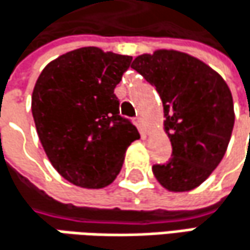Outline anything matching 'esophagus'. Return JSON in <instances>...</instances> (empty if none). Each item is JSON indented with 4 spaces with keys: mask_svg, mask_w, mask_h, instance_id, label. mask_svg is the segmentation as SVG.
Returning a JSON list of instances; mask_svg holds the SVG:
<instances>
[{
    "mask_svg": "<svg viewBox=\"0 0 250 250\" xmlns=\"http://www.w3.org/2000/svg\"><path fill=\"white\" fill-rule=\"evenodd\" d=\"M137 125H138V128H140V131L142 134H145V131H146V124H145V119L142 118V116H138L137 119Z\"/></svg>",
    "mask_w": 250,
    "mask_h": 250,
    "instance_id": "34e87169",
    "label": "esophagus"
}]
</instances>
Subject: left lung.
Returning <instances> with one entry per match:
<instances>
[{
  "mask_svg": "<svg viewBox=\"0 0 250 250\" xmlns=\"http://www.w3.org/2000/svg\"><path fill=\"white\" fill-rule=\"evenodd\" d=\"M132 69L155 86L171 141V158L152 166L155 178L170 191L196 188L219 166L230 141V89L203 62L174 50L138 56Z\"/></svg>",
  "mask_w": 250,
  "mask_h": 250,
  "instance_id": "left-lung-1",
  "label": "left lung"
}]
</instances>
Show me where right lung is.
I'll return each instance as SVG.
<instances>
[{
	"mask_svg": "<svg viewBox=\"0 0 250 250\" xmlns=\"http://www.w3.org/2000/svg\"><path fill=\"white\" fill-rule=\"evenodd\" d=\"M131 56L98 47L69 51L36 82L31 112L40 142L57 172L86 188H102L119 174L125 151L140 134L119 115L113 93Z\"/></svg>",
	"mask_w": 250,
	"mask_h": 250,
	"instance_id": "obj_1",
	"label": "right lung"
}]
</instances>
